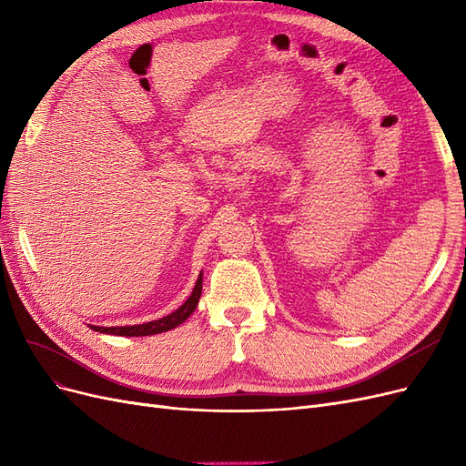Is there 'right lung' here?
<instances>
[{
    "instance_id": "1",
    "label": "right lung",
    "mask_w": 466,
    "mask_h": 466,
    "mask_svg": "<svg viewBox=\"0 0 466 466\" xmlns=\"http://www.w3.org/2000/svg\"><path fill=\"white\" fill-rule=\"evenodd\" d=\"M200 295H202V274L198 276V279H196V286L190 293V298L171 315H167V317L157 319V320L142 322V324H130V327H91V329L96 330V332L115 334V336H151V334L167 332L171 329H177L178 324L185 322L194 313V309L198 307Z\"/></svg>"
}]
</instances>
